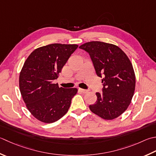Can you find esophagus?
<instances>
[{"instance_id":"1","label":"esophagus","mask_w":156,"mask_h":156,"mask_svg":"<svg viewBox=\"0 0 156 156\" xmlns=\"http://www.w3.org/2000/svg\"><path fill=\"white\" fill-rule=\"evenodd\" d=\"M78 90L80 91V92H82V93H87V92H88V90H85V89H82V88H78Z\"/></svg>"}]
</instances>
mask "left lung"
Returning <instances> with one entry per match:
<instances>
[{
	"instance_id": "obj_1",
	"label": "left lung",
	"mask_w": 156,
	"mask_h": 156,
	"mask_svg": "<svg viewBox=\"0 0 156 156\" xmlns=\"http://www.w3.org/2000/svg\"><path fill=\"white\" fill-rule=\"evenodd\" d=\"M89 54L97 75L102 78V93L90 105V111L105 120L116 118L126 110L135 89V75L129 57L118 46L92 41L79 47Z\"/></svg>"
}]
</instances>
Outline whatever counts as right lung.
I'll list each match as a JSON object with an SVG mask.
<instances>
[{
	"label": "right lung",
	"mask_w": 156,
	"mask_h": 156,
	"mask_svg": "<svg viewBox=\"0 0 156 156\" xmlns=\"http://www.w3.org/2000/svg\"><path fill=\"white\" fill-rule=\"evenodd\" d=\"M77 44H51L39 47L27 58L20 74V89L27 108L44 123L59 120L67 112L78 89L55 84Z\"/></svg>",
	"instance_id": "add662e5"
}]
</instances>
